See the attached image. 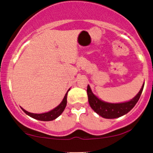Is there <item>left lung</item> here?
Returning <instances> with one entry per match:
<instances>
[{
  "instance_id": "obj_1",
  "label": "left lung",
  "mask_w": 153,
  "mask_h": 153,
  "mask_svg": "<svg viewBox=\"0 0 153 153\" xmlns=\"http://www.w3.org/2000/svg\"><path fill=\"white\" fill-rule=\"evenodd\" d=\"M144 84H143L142 87L137 94V95L133 99H132L131 100L126 102H123V103H108V102H105L98 99L93 94L91 89H90V86L88 85L87 94L89 105L96 113L103 118H118V117L126 114L134 107L140 98L143 89H144Z\"/></svg>"
}]
</instances>
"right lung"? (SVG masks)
I'll return each mask as SVG.
<instances>
[{"label": "right lung", "instance_id": "right-lung-1", "mask_svg": "<svg viewBox=\"0 0 153 153\" xmlns=\"http://www.w3.org/2000/svg\"><path fill=\"white\" fill-rule=\"evenodd\" d=\"M68 91H70V89H69ZM68 91H67V92L66 93L62 102H61L57 107L55 108L54 109H53V110L51 111L47 112V113L33 114L24 110V109L22 108H21L22 110L26 114L30 116V117H32V118L36 119V120H41V121H52V120H55V119L57 118L58 117H59V116L62 114V112L64 111V108H65L66 105H67V93H68Z\"/></svg>", "mask_w": 153, "mask_h": 153}]
</instances>
